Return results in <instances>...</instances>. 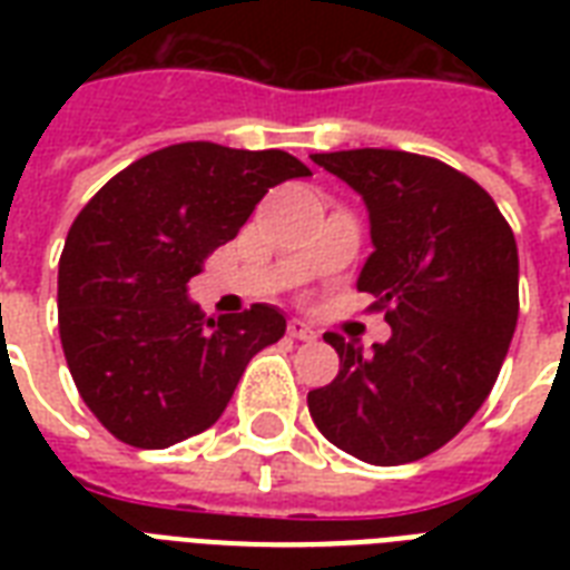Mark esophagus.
<instances>
[{
    "instance_id": "34e87169",
    "label": "esophagus",
    "mask_w": 570,
    "mask_h": 570,
    "mask_svg": "<svg viewBox=\"0 0 570 570\" xmlns=\"http://www.w3.org/2000/svg\"><path fill=\"white\" fill-rule=\"evenodd\" d=\"M286 334L295 340H304V343H313V340L320 337V331L313 328V325H307L304 320H289L286 322Z\"/></svg>"
}]
</instances>
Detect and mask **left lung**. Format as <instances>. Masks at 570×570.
I'll return each instance as SVG.
<instances>
[{"mask_svg":"<svg viewBox=\"0 0 570 570\" xmlns=\"http://www.w3.org/2000/svg\"><path fill=\"white\" fill-rule=\"evenodd\" d=\"M370 209L375 250L357 289L393 334L364 352L328 331L337 379L307 393L316 429L348 455L393 468L470 423L518 325V245L494 197L441 159L405 150L313 154Z\"/></svg>","mask_w":570,"mask_h":570,"instance_id":"8db88e82","label":"left lung"}]
</instances>
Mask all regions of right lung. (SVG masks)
<instances>
[{
    "instance_id": "add662e5",
    "label": "right lung",
    "mask_w": 570,
    "mask_h": 570,
    "mask_svg": "<svg viewBox=\"0 0 570 570\" xmlns=\"http://www.w3.org/2000/svg\"><path fill=\"white\" fill-rule=\"evenodd\" d=\"M311 168L284 150L183 141L115 174L58 259V334L76 390L118 441L165 450L222 416L245 366L284 337L268 304L206 320L186 284L272 186Z\"/></svg>"
}]
</instances>
